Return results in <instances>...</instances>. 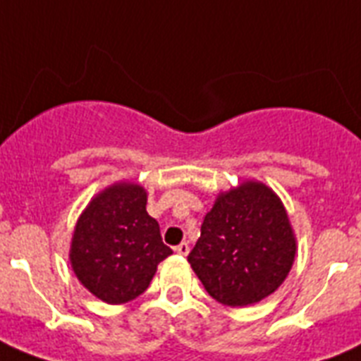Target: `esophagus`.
Wrapping results in <instances>:
<instances>
[{
  "label": "esophagus",
  "mask_w": 361,
  "mask_h": 361,
  "mask_svg": "<svg viewBox=\"0 0 361 361\" xmlns=\"http://www.w3.org/2000/svg\"><path fill=\"white\" fill-rule=\"evenodd\" d=\"M174 251L178 252V255H181V257H187V255H189V243H187V241H181Z\"/></svg>",
  "instance_id": "34e87169"
}]
</instances>
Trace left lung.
<instances>
[{"label": "left lung", "instance_id": "1", "mask_svg": "<svg viewBox=\"0 0 361 361\" xmlns=\"http://www.w3.org/2000/svg\"><path fill=\"white\" fill-rule=\"evenodd\" d=\"M296 251V234L277 192L245 180L217 195L187 260L209 296L245 307L283 285Z\"/></svg>", "mask_w": 361, "mask_h": 361}]
</instances>
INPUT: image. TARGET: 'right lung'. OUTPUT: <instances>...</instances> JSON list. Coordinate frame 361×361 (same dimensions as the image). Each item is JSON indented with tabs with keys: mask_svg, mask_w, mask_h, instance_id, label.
Wrapping results in <instances>:
<instances>
[{
	"mask_svg": "<svg viewBox=\"0 0 361 361\" xmlns=\"http://www.w3.org/2000/svg\"><path fill=\"white\" fill-rule=\"evenodd\" d=\"M146 202L140 183L116 181L99 191L76 221L71 268L82 286L104 303L120 305L140 296L157 264L172 255Z\"/></svg>",
	"mask_w": 361,
	"mask_h": 361,
	"instance_id": "add662e5",
	"label": "right lung"
}]
</instances>
